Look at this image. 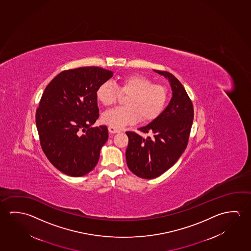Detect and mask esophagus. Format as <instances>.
I'll return each mask as SVG.
<instances>
[{"instance_id": "34e87169", "label": "esophagus", "mask_w": 251, "mask_h": 251, "mask_svg": "<svg viewBox=\"0 0 251 251\" xmlns=\"http://www.w3.org/2000/svg\"><path fill=\"white\" fill-rule=\"evenodd\" d=\"M108 131H109V133H111V134H115V133H119L121 130L118 129V128H116V127L109 126V127H108Z\"/></svg>"}]
</instances>
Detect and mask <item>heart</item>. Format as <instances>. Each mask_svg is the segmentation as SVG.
<instances>
[{"label":"heart","instance_id":"b5f03b06","mask_svg":"<svg viewBox=\"0 0 251 251\" xmlns=\"http://www.w3.org/2000/svg\"><path fill=\"white\" fill-rule=\"evenodd\" d=\"M120 93L127 95L124 102L126 106L114 107L102 115L104 124L117 128L135 124L138 119L144 123L156 119L164 110L168 98L165 86L152 84L150 78L139 74L124 76L118 86L110 82L100 84L96 96L104 106H111L118 99Z\"/></svg>","mask_w":251,"mask_h":251}]
</instances>
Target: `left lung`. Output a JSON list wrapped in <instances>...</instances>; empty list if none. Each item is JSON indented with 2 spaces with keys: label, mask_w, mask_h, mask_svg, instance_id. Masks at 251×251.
I'll use <instances>...</instances> for the list:
<instances>
[{
  "label": "left lung",
  "mask_w": 251,
  "mask_h": 251,
  "mask_svg": "<svg viewBox=\"0 0 251 251\" xmlns=\"http://www.w3.org/2000/svg\"><path fill=\"white\" fill-rule=\"evenodd\" d=\"M154 72L168 79L172 99L156 119L138 128L149 136L126 132L127 167L145 179L159 177L177 162L187 146L193 120V103L179 80L168 72Z\"/></svg>",
  "instance_id": "8db88e82"
}]
</instances>
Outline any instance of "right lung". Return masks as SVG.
<instances>
[{
    "instance_id": "1",
    "label": "right lung",
    "mask_w": 251,
    "mask_h": 251,
    "mask_svg": "<svg viewBox=\"0 0 251 251\" xmlns=\"http://www.w3.org/2000/svg\"><path fill=\"white\" fill-rule=\"evenodd\" d=\"M113 74L97 66L64 71L42 95L36 113L42 149L50 162L68 176H84L99 161L108 138L107 127L90 126L99 118L97 88Z\"/></svg>"
}]
</instances>
